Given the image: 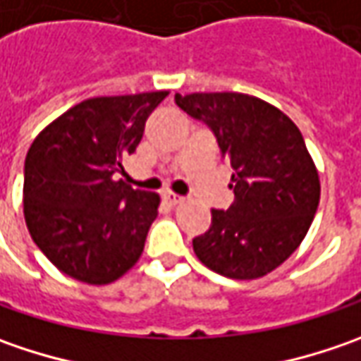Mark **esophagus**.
<instances>
[{
	"instance_id": "34e87169",
	"label": "esophagus",
	"mask_w": 361,
	"mask_h": 361,
	"mask_svg": "<svg viewBox=\"0 0 361 361\" xmlns=\"http://www.w3.org/2000/svg\"><path fill=\"white\" fill-rule=\"evenodd\" d=\"M162 199L169 202V204H173V207L180 204V202H185V197H180V195H174V192H171V190H169V192H164V195H162Z\"/></svg>"
}]
</instances>
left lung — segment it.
Masks as SVG:
<instances>
[{
	"label": "left lung",
	"mask_w": 361,
	"mask_h": 361,
	"mask_svg": "<svg viewBox=\"0 0 361 361\" xmlns=\"http://www.w3.org/2000/svg\"><path fill=\"white\" fill-rule=\"evenodd\" d=\"M207 122L221 159L233 169L235 202L211 211V227L192 239L202 265L231 279H259L305 239L319 204V173L295 122L277 106L239 92L174 96Z\"/></svg>",
	"instance_id": "left-lung-1"
}]
</instances>
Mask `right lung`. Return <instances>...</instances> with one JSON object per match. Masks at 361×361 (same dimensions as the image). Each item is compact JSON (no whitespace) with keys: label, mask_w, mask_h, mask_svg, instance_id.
Wrapping results in <instances>:
<instances>
[{"label":"right lung","mask_w":361,"mask_h":361,"mask_svg":"<svg viewBox=\"0 0 361 361\" xmlns=\"http://www.w3.org/2000/svg\"><path fill=\"white\" fill-rule=\"evenodd\" d=\"M166 90L90 98L49 122L25 157L23 216L63 275L108 285L136 265L160 197L114 174L142 140Z\"/></svg>","instance_id":"right-lung-1"}]
</instances>
